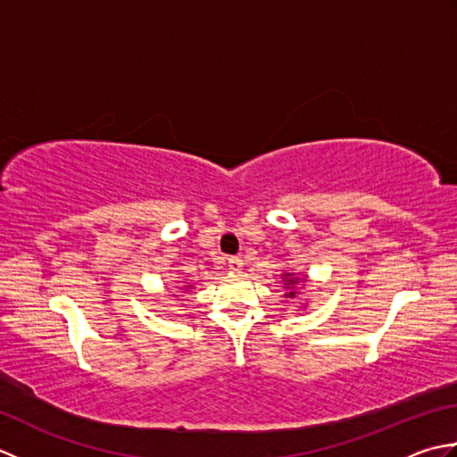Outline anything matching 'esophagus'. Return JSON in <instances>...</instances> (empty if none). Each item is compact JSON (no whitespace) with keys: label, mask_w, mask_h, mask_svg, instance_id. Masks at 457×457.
Returning a JSON list of instances; mask_svg holds the SVG:
<instances>
[{"label":"esophagus","mask_w":457,"mask_h":457,"mask_svg":"<svg viewBox=\"0 0 457 457\" xmlns=\"http://www.w3.org/2000/svg\"><path fill=\"white\" fill-rule=\"evenodd\" d=\"M228 267H229V270H234V273H239V270L244 269V259H241V257H229L228 259Z\"/></svg>","instance_id":"1"}]
</instances>
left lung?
Masks as SVG:
<instances>
[{"instance_id":"left-lung-1","label":"left lung","mask_w":457,"mask_h":457,"mask_svg":"<svg viewBox=\"0 0 457 457\" xmlns=\"http://www.w3.org/2000/svg\"><path fill=\"white\" fill-rule=\"evenodd\" d=\"M285 277H290V273H287ZM287 285H290V287L298 285V278H290V280H287ZM290 287H288V288H290ZM290 296H295V293H290Z\"/></svg>"}]
</instances>
